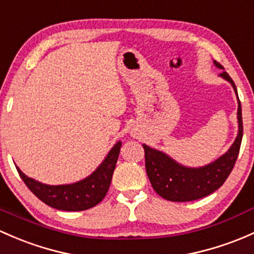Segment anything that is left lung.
Listing matches in <instances>:
<instances>
[{"instance_id":"1","label":"left lung","mask_w":254,"mask_h":254,"mask_svg":"<svg viewBox=\"0 0 254 254\" xmlns=\"http://www.w3.org/2000/svg\"><path fill=\"white\" fill-rule=\"evenodd\" d=\"M214 64L219 69H224V66L217 61H214ZM220 76L233 85L237 96L236 86L230 75L226 71H223ZM237 102H239V108H237L239 132L234 143L225 154L204 167H184L170 158L168 154L163 153L158 149L151 148L147 145H142L145 149L146 172L152 188L159 196L173 202L194 201L213 193L225 183L236 163L241 147L242 135H244L242 109L239 96H237Z\"/></svg>"}]
</instances>
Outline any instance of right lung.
<instances>
[{
  "label": "right lung",
  "mask_w": 254,
  "mask_h": 254,
  "mask_svg": "<svg viewBox=\"0 0 254 254\" xmlns=\"http://www.w3.org/2000/svg\"><path fill=\"white\" fill-rule=\"evenodd\" d=\"M120 147L122 142L118 141L91 175L68 185H46L26 176L18 167L15 168L29 190L44 203L60 210L79 212L95 207L105 198L116 169Z\"/></svg>",
  "instance_id": "1"
}]
</instances>
